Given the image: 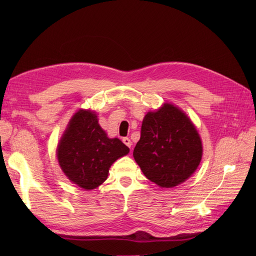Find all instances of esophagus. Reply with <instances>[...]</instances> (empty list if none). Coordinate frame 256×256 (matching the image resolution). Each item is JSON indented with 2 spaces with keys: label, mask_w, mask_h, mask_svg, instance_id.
I'll return each instance as SVG.
<instances>
[{
  "label": "esophagus",
  "mask_w": 256,
  "mask_h": 256,
  "mask_svg": "<svg viewBox=\"0 0 256 256\" xmlns=\"http://www.w3.org/2000/svg\"><path fill=\"white\" fill-rule=\"evenodd\" d=\"M122 142H124V144L125 145H127L128 147H131V141H130V138H122Z\"/></svg>",
  "instance_id": "esophagus-1"
}]
</instances>
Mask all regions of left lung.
Wrapping results in <instances>:
<instances>
[{
    "label": "left lung",
    "instance_id": "8db88e82",
    "mask_svg": "<svg viewBox=\"0 0 256 256\" xmlns=\"http://www.w3.org/2000/svg\"><path fill=\"white\" fill-rule=\"evenodd\" d=\"M203 146L196 126L180 109L164 104L143 120L134 157L146 178L173 188L196 172Z\"/></svg>",
    "mask_w": 256,
    "mask_h": 256
}]
</instances>
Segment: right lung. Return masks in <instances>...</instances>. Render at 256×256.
I'll return each instance as SVG.
<instances>
[{
    "label": "right lung",
    "instance_id": "add662e5",
    "mask_svg": "<svg viewBox=\"0 0 256 256\" xmlns=\"http://www.w3.org/2000/svg\"><path fill=\"white\" fill-rule=\"evenodd\" d=\"M129 152L120 138H108L95 112L80 110L69 122L58 145L56 156L68 180L92 190L108 177L110 166Z\"/></svg>",
    "mask_w": 256,
    "mask_h": 256
}]
</instances>
